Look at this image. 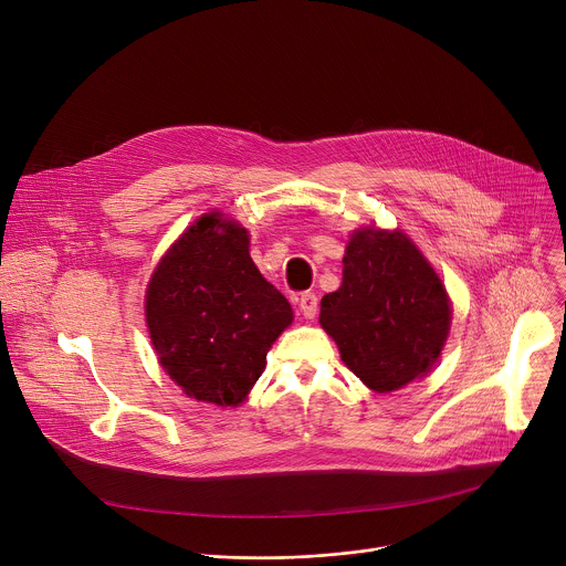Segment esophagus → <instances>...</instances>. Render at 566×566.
I'll use <instances>...</instances> for the list:
<instances>
[{
  "mask_svg": "<svg viewBox=\"0 0 566 566\" xmlns=\"http://www.w3.org/2000/svg\"><path fill=\"white\" fill-rule=\"evenodd\" d=\"M297 306H300V311L304 313V317L313 319V317L317 315V295L311 293V291L302 293V295L297 297Z\"/></svg>",
  "mask_w": 566,
  "mask_h": 566,
  "instance_id": "esophagus-1",
  "label": "esophagus"
}]
</instances>
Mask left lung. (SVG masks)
<instances>
[{
	"instance_id": "obj_1",
	"label": "left lung",
	"mask_w": 566,
	"mask_h": 566,
	"mask_svg": "<svg viewBox=\"0 0 566 566\" xmlns=\"http://www.w3.org/2000/svg\"><path fill=\"white\" fill-rule=\"evenodd\" d=\"M343 284L322 297L319 325L345 365L374 391L432 369L450 329L439 275L402 232L358 230L343 258Z\"/></svg>"
}]
</instances>
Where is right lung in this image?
<instances>
[{
    "label": "right lung",
    "mask_w": 566,
    "mask_h": 566,
    "mask_svg": "<svg viewBox=\"0 0 566 566\" xmlns=\"http://www.w3.org/2000/svg\"><path fill=\"white\" fill-rule=\"evenodd\" d=\"M145 315L170 378L219 408L247 398L293 319L286 297L253 264L247 230L217 212L190 226L160 260Z\"/></svg>",
    "instance_id": "1"
}]
</instances>
